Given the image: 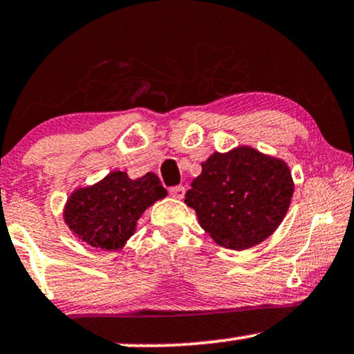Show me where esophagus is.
I'll return each mask as SVG.
<instances>
[{"instance_id": "esophagus-1", "label": "esophagus", "mask_w": 354, "mask_h": 354, "mask_svg": "<svg viewBox=\"0 0 354 354\" xmlns=\"http://www.w3.org/2000/svg\"><path fill=\"white\" fill-rule=\"evenodd\" d=\"M168 191H169V194H171L173 198H176V199H181L183 196H185V192H186L185 186H171Z\"/></svg>"}]
</instances>
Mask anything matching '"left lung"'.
<instances>
[{
	"mask_svg": "<svg viewBox=\"0 0 354 354\" xmlns=\"http://www.w3.org/2000/svg\"><path fill=\"white\" fill-rule=\"evenodd\" d=\"M292 192L288 165L239 147L205 160L185 203L196 210L201 227L214 241L225 248L245 250L277 229Z\"/></svg>",
	"mask_w": 354,
	"mask_h": 354,
	"instance_id": "left-lung-1",
	"label": "left lung"
}]
</instances>
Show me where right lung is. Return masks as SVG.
<instances>
[{"label":"right lung","mask_w":354,"mask_h":354,"mask_svg":"<svg viewBox=\"0 0 354 354\" xmlns=\"http://www.w3.org/2000/svg\"><path fill=\"white\" fill-rule=\"evenodd\" d=\"M167 196L155 173L131 180L127 173H109L91 187L73 192L65 207V222L95 248L118 250L136 230L144 210Z\"/></svg>","instance_id":"obj_1"}]
</instances>
